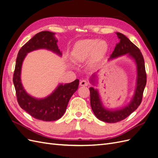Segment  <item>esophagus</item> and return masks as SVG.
<instances>
[{
    "instance_id": "34e87169",
    "label": "esophagus",
    "mask_w": 158,
    "mask_h": 158,
    "mask_svg": "<svg viewBox=\"0 0 158 158\" xmlns=\"http://www.w3.org/2000/svg\"><path fill=\"white\" fill-rule=\"evenodd\" d=\"M88 84H89L88 82L85 80H82L80 82V85L81 86H87V85H88Z\"/></svg>"
}]
</instances>
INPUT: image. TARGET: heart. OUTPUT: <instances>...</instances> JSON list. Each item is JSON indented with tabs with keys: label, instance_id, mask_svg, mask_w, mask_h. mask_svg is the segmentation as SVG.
Instances as JSON below:
<instances>
[{
	"label": "heart",
	"instance_id": "obj_1",
	"mask_svg": "<svg viewBox=\"0 0 158 158\" xmlns=\"http://www.w3.org/2000/svg\"><path fill=\"white\" fill-rule=\"evenodd\" d=\"M108 45L104 40L86 39L78 41L72 51L73 60L77 63H84L89 58L91 66H95L106 56Z\"/></svg>",
	"mask_w": 158,
	"mask_h": 158
}]
</instances>
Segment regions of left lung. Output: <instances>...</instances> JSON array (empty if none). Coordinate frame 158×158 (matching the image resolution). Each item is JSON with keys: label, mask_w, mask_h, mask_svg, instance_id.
I'll list each match as a JSON object with an SVG mask.
<instances>
[{"label": "left lung", "mask_w": 158, "mask_h": 158, "mask_svg": "<svg viewBox=\"0 0 158 158\" xmlns=\"http://www.w3.org/2000/svg\"><path fill=\"white\" fill-rule=\"evenodd\" d=\"M116 34L117 35L119 42L117 44L115 48L108 60L114 59L123 55H127L128 58L134 60L136 64V80L135 89L131 101L125 107L115 109H109L105 107L98 89L93 87L89 88L90 105L94 114L99 120L109 123L121 121L135 111L141 103L143 92L146 84L144 60L140 49L132 44L125 35L119 32H117ZM97 78L98 76L96 73L90 78V83L94 85H96Z\"/></svg>", "instance_id": "1"}]
</instances>
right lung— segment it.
<instances>
[{"label": "right lung", "instance_id": "add662e5", "mask_svg": "<svg viewBox=\"0 0 158 158\" xmlns=\"http://www.w3.org/2000/svg\"><path fill=\"white\" fill-rule=\"evenodd\" d=\"M55 33L44 31L37 33L23 45L18 52L14 70L13 82L16 97L20 107L38 120L44 121H56L62 117L72 95L78 89L79 80L73 82L59 84L55 89L44 98H36L26 92L21 80L23 61L28 52L37 49H47L62 56V52L57 45Z\"/></svg>", "mask_w": 158, "mask_h": 158}]
</instances>
